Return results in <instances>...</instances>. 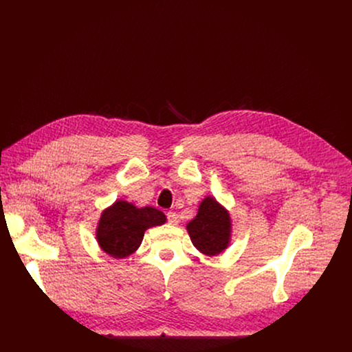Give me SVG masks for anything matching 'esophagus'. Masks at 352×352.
I'll return each instance as SVG.
<instances>
[{
	"instance_id": "esophagus-1",
	"label": "esophagus",
	"mask_w": 352,
	"mask_h": 352,
	"mask_svg": "<svg viewBox=\"0 0 352 352\" xmlns=\"http://www.w3.org/2000/svg\"><path fill=\"white\" fill-rule=\"evenodd\" d=\"M167 219H168L170 224H177L178 223V214L175 212H168Z\"/></svg>"
}]
</instances>
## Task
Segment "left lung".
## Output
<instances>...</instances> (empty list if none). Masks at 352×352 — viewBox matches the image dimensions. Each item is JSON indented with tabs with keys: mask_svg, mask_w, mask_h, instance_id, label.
I'll return each mask as SVG.
<instances>
[{
	"mask_svg": "<svg viewBox=\"0 0 352 352\" xmlns=\"http://www.w3.org/2000/svg\"><path fill=\"white\" fill-rule=\"evenodd\" d=\"M193 246L205 256H217L230 246L232 220L230 212L214 196H206L199 205L197 214L186 224Z\"/></svg>",
	"mask_w": 352,
	"mask_h": 352,
	"instance_id": "obj_1",
	"label": "left lung"
}]
</instances>
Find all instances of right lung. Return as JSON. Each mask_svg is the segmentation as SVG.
I'll list each match as a JSON object with an SVG mask.
<instances>
[{
  "label": "right lung",
  "instance_id": "right-lung-1",
  "mask_svg": "<svg viewBox=\"0 0 352 352\" xmlns=\"http://www.w3.org/2000/svg\"><path fill=\"white\" fill-rule=\"evenodd\" d=\"M166 221V214L159 209L138 208L120 199L100 214L96 226V241L109 256L125 259L136 252L146 230L163 226Z\"/></svg>",
  "mask_w": 352,
  "mask_h": 352
}]
</instances>
